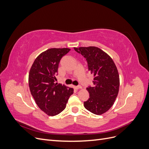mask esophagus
I'll return each mask as SVG.
<instances>
[{
	"mask_svg": "<svg viewBox=\"0 0 149 149\" xmlns=\"http://www.w3.org/2000/svg\"><path fill=\"white\" fill-rule=\"evenodd\" d=\"M74 88L76 89H81L82 86H74Z\"/></svg>",
	"mask_w": 149,
	"mask_h": 149,
	"instance_id": "esophagus-1",
	"label": "esophagus"
}]
</instances>
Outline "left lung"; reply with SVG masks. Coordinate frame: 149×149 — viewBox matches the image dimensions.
<instances>
[{
  "mask_svg": "<svg viewBox=\"0 0 149 149\" xmlns=\"http://www.w3.org/2000/svg\"><path fill=\"white\" fill-rule=\"evenodd\" d=\"M86 58L88 70L94 74V86L86 88L89 98L84 107L92 113L101 115L114 104L119 89V75L112 58L96 47L74 48Z\"/></svg>",
  "mask_w": 149,
  "mask_h": 149,
  "instance_id": "obj_1",
  "label": "left lung"
}]
</instances>
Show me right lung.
<instances>
[{
	"label": "right lung",
	"instance_id": "add662e5",
	"mask_svg": "<svg viewBox=\"0 0 149 149\" xmlns=\"http://www.w3.org/2000/svg\"><path fill=\"white\" fill-rule=\"evenodd\" d=\"M70 51V48H50L36 58L29 75L30 93L39 108L49 116L63 111L73 89L55 83L61 58Z\"/></svg>",
	"mask_w": 149,
	"mask_h": 149
}]
</instances>
